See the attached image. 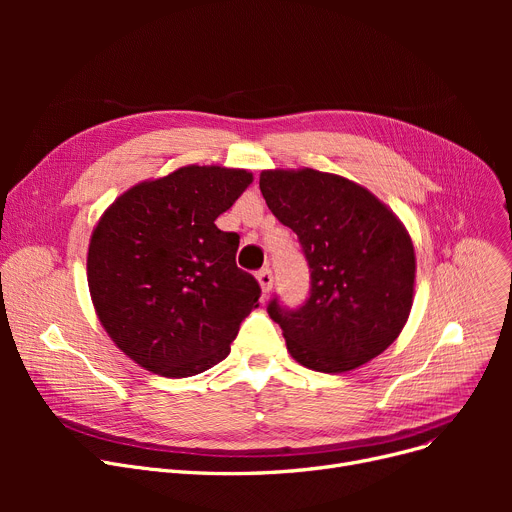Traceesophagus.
I'll return each mask as SVG.
<instances>
[{
    "mask_svg": "<svg viewBox=\"0 0 512 512\" xmlns=\"http://www.w3.org/2000/svg\"><path fill=\"white\" fill-rule=\"evenodd\" d=\"M257 280H259L263 292H270L274 288V276H272L270 267H261V270L257 272Z\"/></svg>",
    "mask_w": 512,
    "mask_h": 512,
    "instance_id": "esophagus-1",
    "label": "esophagus"
}]
</instances>
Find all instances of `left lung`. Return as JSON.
Returning a JSON list of instances; mask_svg holds the SVG:
<instances>
[{"label":"left lung","mask_w":512,"mask_h":512,"mask_svg":"<svg viewBox=\"0 0 512 512\" xmlns=\"http://www.w3.org/2000/svg\"><path fill=\"white\" fill-rule=\"evenodd\" d=\"M261 195L299 238L309 265L303 305L274 294L267 313L301 365L340 373L384 353L413 305L415 251L396 215L367 188L317 170L261 172Z\"/></svg>","instance_id":"left-lung-1"}]
</instances>
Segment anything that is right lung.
<instances>
[{"instance_id":"1","label":"right lung","mask_w":512,"mask_h":512,"mask_svg":"<svg viewBox=\"0 0 512 512\" xmlns=\"http://www.w3.org/2000/svg\"><path fill=\"white\" fill-rule=\"evenodd\" d=\"M247 170L186 166L132 186L89 245V290L105 332L141 367L188 378L224 361L259 282L236 265L238 234L215 226Z\"/></svg>"}]
</instances>
